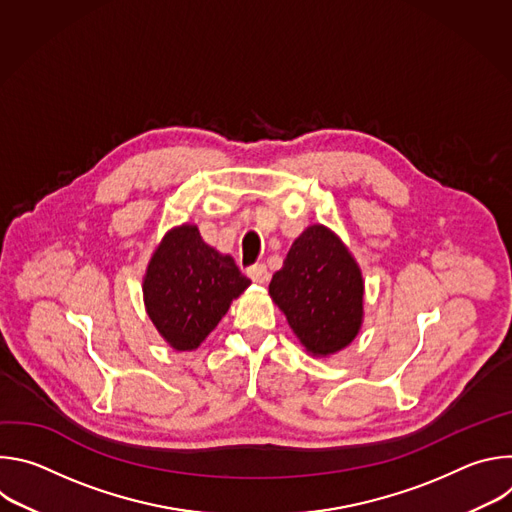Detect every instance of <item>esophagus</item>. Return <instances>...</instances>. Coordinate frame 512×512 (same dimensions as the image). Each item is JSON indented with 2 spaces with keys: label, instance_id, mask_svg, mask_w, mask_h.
I'll return each mask as SVG.
<instances>
[{
  "label": "esophagus",
  "instance_id": "esophagus-1",
  "mask_svg": "<svg viewBox=\"0 0 512 512\" xmlns=\"http://www.w3.org/2000/svg\"><path fill=\"white\" fill-rule=\"evenodd\" d=\"M249 277L255 281V283H265L269 279V273H267V267L263 263H257L253 267H249Z\"/></svg>",
  "mask_w": 512,
  "mask_h": 512
}]
</instances>
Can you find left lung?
<instances>
[{
	"instance_id": "8db88e82",
	"label": "left lung",
	"mask_w": 512,
	"mask_h": 512,
	"mask_svg": "<svg viewBox=\"0 0 512 512\" xmlns=\"http://www.w3.org/2000/svg\"><path fill=\"white\" fill-rule=\"evenodd\" d=\"M269 296L314 356L346 348L362 324L364 281L344 243L324 225L308 227L269 283Z\"/></svg>"
}]
</instances>
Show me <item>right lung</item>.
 I'll list each match as a JSON object with an SVG mask.
<instances>
[{
	"label": "right lung",
	"instance_id": "1",
	"mask_svg": "<svg viewBox=\"0 0 512 512\" xmlns=\"http://www.w3.org/2000/svg\"><path fill=\"white\" fill-rule=\"evenodd\" d=\"M231 255L206 245L194 225L166 233L143 277V302L162 338L194 350L249 287Z\"/></svg>",
	"mask_w": 512,
	"mask_h": 512
}]
</instances>
